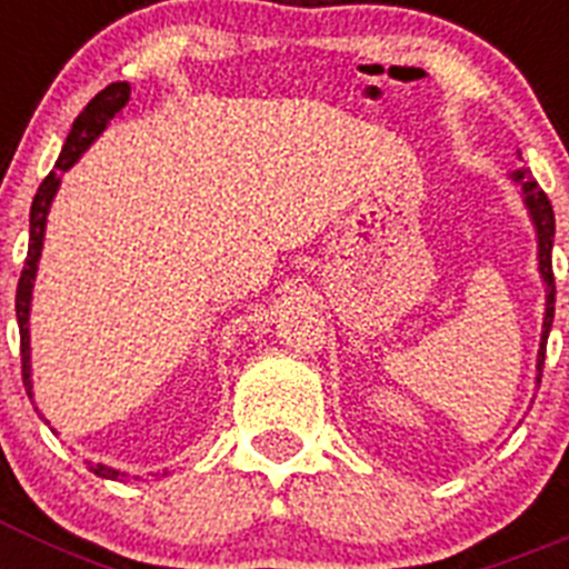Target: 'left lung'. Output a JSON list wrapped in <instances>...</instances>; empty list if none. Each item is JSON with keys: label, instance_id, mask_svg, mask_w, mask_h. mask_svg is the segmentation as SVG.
Masks as SVG:
<instances>
[{"label": "left lung", "instance_id": "left-lung-1", "mask_svg": "<svg viewBox=\"0 0 569 569\" xmlns=\"http://www.w3.org/2000/svg\"><path fill=\"white\" fill-rule=\"evenodd\" d=\"M510 179L521 188V202H525L527 213H530V222L532 228H536V241H539V273L541 281H545V321H541L539 356H536V385H539L541 367H545L547 336H550L552 313H556V279H552V236H556V216H552V204L550 199H547V193L539 188V182H536L525 168L512 170Z\"/></svg>", "mask_w": 569, "mask_h": 569}]
</instances>
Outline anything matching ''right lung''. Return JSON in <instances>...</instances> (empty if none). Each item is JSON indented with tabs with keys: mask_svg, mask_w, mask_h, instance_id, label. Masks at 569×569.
Segmentation results:
<instances>
[{
	"mask_svg": "<svg viewBox=\"0 0 569 569\" xmlns=\"http://www.w3.org/2000/svg\"><path fill=\"white\" fill-rule=\"evenodd\" d=\"M128 102H130L128 82L108 84V88L99 90L97 97L90 99L88 108L77 116V122H73L68 139H64V148L57 159V170H50V173L44 176V182L39 184L37 196H33V204H30L28 259H24V268H22V276H19V288H17V321H19V341H22V379L30 399H33V379H30V301H33V281H37L39 256H42L50 204H53V199H57V190L59 184H62L64 170H70L79 159H82L84 150L97 142L99 136L104 133V128L110 124V119L122 113V108ZM88 467L93 476H99V479H110V481L124 479V472L113 470V467L108 465H93V461H88Z\"/></svg>",
	"mask_w": 569,
	"mask_h": 569,
	"instance_id": "add662e5",
	"label": "right lung"
}]
</instances>
